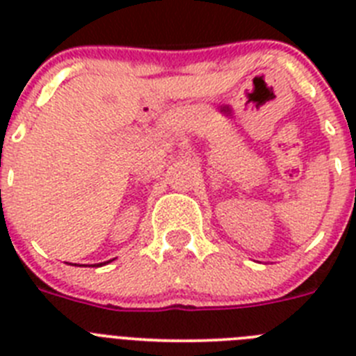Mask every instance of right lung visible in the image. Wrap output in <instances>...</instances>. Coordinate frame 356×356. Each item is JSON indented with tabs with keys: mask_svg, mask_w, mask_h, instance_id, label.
<instances>
[{
	"mask_svg": "<svg viewBox=\"0 0 356 356\" xmlns=\"http://www.w3.org/2000/svg\"><path fill=\"white\" fill-rule=\"evenodd\" d=\"M108 262H112V260H108ZM108 262H102V264H94V266H97V267H99V266H105V264H108Z\"/></svg>",
	"mask_w": 356,
	"mask_h": 356,
	"instance_id": "obj_1",
	"label": "right lung"
}]
</instances>
